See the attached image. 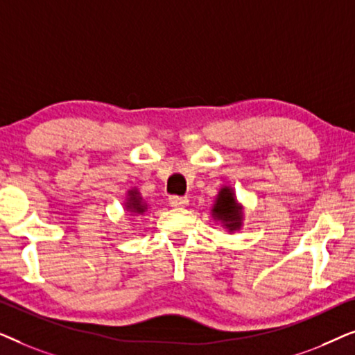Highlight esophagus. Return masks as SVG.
<instances>
[{
  "instance_id": "esophagus-1",
  "label": "esophagus",
  "mask_w": 355,
  "mask_h": 355,
  "mask_svg": "<svg viewBox=\"0 0 355 355\" xmlns=\"http://www.w3.org/2000/svg\"><path fill=\"white\" fill-rule=\"evenodd\" d=\"M169 203H171V207H187L189 205V198L187 197H179V196H171L169 197Z\"/></svg>"
}]
</instances>
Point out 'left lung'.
Listing matches in <instances>:
<instances>
[{"label":"left lung","mask_w":355,"mask_h":355,"mask_svg":"<svg viewBox=\"0 0 355 355\" xmlns=\"http://www.w3.org/2000/svg\"><path fill=\"white\" fill-rule=\"evenodd\" d=\"M213 220L220 221L230 232L239 231L242 227V207L236 200V193L232 187H221L211 207Z\"/></svg>","instance_id":"8db88e82"}]
</instances>
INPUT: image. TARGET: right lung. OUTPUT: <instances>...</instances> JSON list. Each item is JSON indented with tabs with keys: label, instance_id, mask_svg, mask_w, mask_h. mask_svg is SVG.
<instances>
[{
	"label": "right lung",
	"instance_id": "right-lung-1",
	"mask_svg": "<svg viewBox=\"0 0 355 355\" xmlns=\"http://www.w3.org/2000/svg\"><path fill=\"white\" fill-rule=\"evenodd\" d=\"M124 207L125 210L134 213V215H144L148 208L147 203L144 202V198L140 197V192L135 187L128 191V198H125Z\"/></svg>",
	"mask_w": 355,
	"mask_h": 355
}]
</instances>
